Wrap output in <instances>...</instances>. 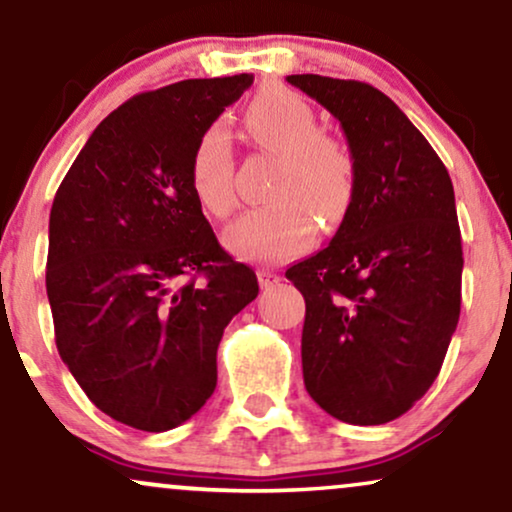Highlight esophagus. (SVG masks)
<instances>
[{"label": "esophagus", "mask_w": 512, "mask_h": 512, "mask_svg": "<svg viewBox=\"0 0 512 512\" xmlns=\"http://www.w3.org/2000/svg\"><path fill=\"white\" fill-rule=\"evenodd\" d=\"M281 279H284V276L276 274V272H269V269H260V272H257V281H260L262 289H272V286L279 284Z\"/></svg>", "instance_id": "34e87169"}]
</instances>
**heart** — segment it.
<instances>
[{
  "label": "heart",
  "mask_w": 512,
  "mask_h": 512,
  "mask_svg": "<svg viewBox=\"0 0 512 512\" xmlns=\"http://www.w3.org/2000/svg\"><path fill=\"white\" fill-rule=\"evenodd\" d=\"M252 142L281 158L272 197L276 204L252 209L226 228L223 243L252 262H286L310 248L315 219L337 226L356 192V163L337 137L320 132L313 105L289 88H264L245 110ZM190 185L197 202L216 219L236 209L233 154L226 127L214 122L199 134L190 158Z\"/></svg>",
  "instance_id": "heart-1"
}]
</instances>
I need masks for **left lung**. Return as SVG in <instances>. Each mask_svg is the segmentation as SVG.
Here are the masks:
<instances>
[{"label": "left lung", "mask_w": 512, "mask_h": 512, "mask_svg": "<svg viewBox=\"0 0 512 512\" xmlns=\"http://www.w3.org/2000/svg\"><path fill=\"white\" fill-rule=\"evenodd\" d=\"M286 81L337 117L356 163L354 199L330 245L286 269L305 298V390L346 424H387L438 378L460 320L452 180L378 88L320 74Z\"/></svg>", "instance_id": "left-lung-1"}]
</instances>
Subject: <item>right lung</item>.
<instances>
[{
    "mask_svg": "<svg viewBox=\"0 0 512 512\" xmlns=\"http://www.w3.org/2000/svg\"><path fill=\"white\" fill-rule=\"evenodd\" d=\"M250 84L187 79L129 98L93 129L52 202L57 351L103 414L139 431H170L204 407L223 330L260 291L190 185L199 134Z\"/></svg>",
    "mask_w": 512,
    "mask_h": 512,
    "instance_id": "add662e5",
    "label": "right lung"
}]
</instances>
